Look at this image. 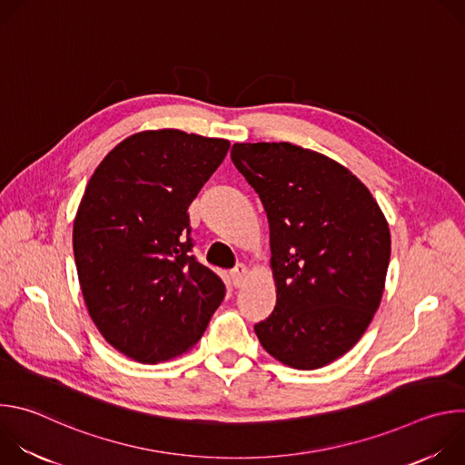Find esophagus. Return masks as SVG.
Wrapping results in <instances>:
<instances>
[{"instance_id": "34e87169", "label": "esophagus", "mask_w": 465, "mask_h": 465, "mask_svg": "<svg viewBox=\"0 0 465 465\" xmlns=\"http://www.w3.org/2000/svg\"><path fill=\"white\" fill-rule=\"evenodd\" d=\"M230 276H232V283L235 287H241L248 276V269L244 267V264H237V267L230 272Z\"/></svg>"}]
</instances>
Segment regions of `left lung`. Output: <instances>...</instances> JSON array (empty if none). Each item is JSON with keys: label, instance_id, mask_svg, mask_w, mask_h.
Instances as JSON below:
<instances>
[{"label": "left lung", "instance_id": "left-lung-1", "mask_svg": "<svg viewBox=\"0 0 465 465\" xmlns=\"http://www.w3.org/2000/svg\"><path fill=\"white\" fill-rule=\"evenodd\" d=\"M232 160L271 226L276 307L253 327L261 346L296 370L337 361L382 298L391 250L382 210L348 167L311 149L233 143Z\"/></svg>", "mask_w": 465, "mask_h": 465}]
</instances>
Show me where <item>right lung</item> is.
I'll use <instances>...</instances> for the list:
<instances>
[{
	"label": "right lung",
	"instance_id": "1",
	"mask_svg": "<svg viewBox=\"0 0 465 465\" xmlns=\"http://www.w3.org/2000/svg\"><path fill=\"white\" fill-rule=\"evenodd\" d=\"M228 140L142 130L94 171L74 221L83 298L103 339L158 364L187 353L224 298L189 250L187 208L223 163Z\"/></svg>",
	"mask_w": 465,
	"mask_h": 465
}]
</instances>
